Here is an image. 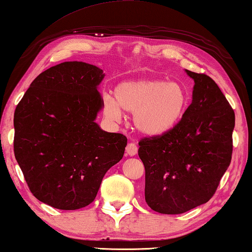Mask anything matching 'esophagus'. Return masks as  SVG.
I'll use <instances>...</instances> for the list:
<instances>
[{"label": "esophagus", "mask_w": 252, "mask_h": 252, "mask_svg": "<svg viewBox=\"0 0 252 252\" xmlns=\"http://www.w3.org/2000/svg\"><path fill=\"white\" fill-rule=\"evenodd\" d=\"M137 151H138V147L135 143H129L128 145H127L126 153L128 154L129 156H135L136 154H137Z\"/></svg>", "instance_id": "1"}]
</instances>
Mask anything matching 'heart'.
I'll use <instances>...</instances> for the list:
<instances>
[{
    "label": "heart",
    "mask_w": 252,
    "mask_h": 252,
    "mask_svg": "<svg viewBox=\"0 0 252 252\" xmlns=\"http://www.w3.org/2000/svg\"><path fill=\"white\" fill-rule=\"evenodd\" d=\"M115 98L103 96L104 114L119 122L124 110L134 113L135 128L144 136L157 137L168 133L182 119L187 106V94L178 83L142 78L126 81L115 87Z\"/></svg>",
    "instance_id": "heart-1"
}]
</instances>
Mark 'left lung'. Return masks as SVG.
I'll return each mask as SVG.
<instances>
[{
    "mask_svg": "<svg viewBox=\"0 0 252 252\" xmlns=\"http://www.w3.org/2000/svg\"><path fill=\"white\" fill-rule=\"evenodd\" d=\"M192 101L173 129L138 143L145 200L159 214L178 215L206 204L230 165L235 112L213 78L186 69Z\"/></svg>",
    "mask_w": 252,
    "mask_h": 252,
    "instance_id": "obj_1",
    "label": "left lung"
}]
</instances>
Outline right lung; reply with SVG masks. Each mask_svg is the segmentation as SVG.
Instances as JSON below:
<instances>
[{
  "mask_svg": "<svg viewBox=\"0 0 252 252\" xmlns=\"http://www.w3.org/2000/svg\"><path fill=\"white\" fill-rule=\"evenodd\" d=\"M105 74L84 62H64L31 84L14 113V155L31 192L62 210L94 201L101 180L122 159L126 136L95 119Z\"/></svg>",
  "mask_w": 252,
  "mask_h": 252,
  "instance_id": "right-lung-1",
  "label": "right lung"
}]
</instances>
